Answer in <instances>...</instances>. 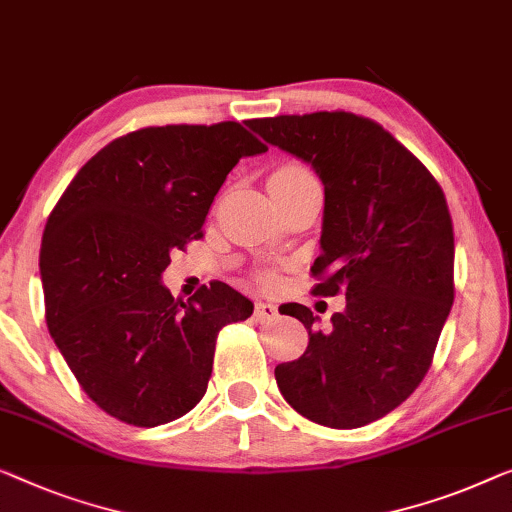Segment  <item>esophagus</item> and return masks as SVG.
<instances>
[{
  "mask_svg": "<svg viewBox=\"0 0 512 512\" xmlns=\"http://www.w3.org/2000/svg\"><path fill=\"white\" fill-rule=\"evenodd\" d=\"M274 316H277V307L268 305V302H256L254 318H256L258 323H268V321H272Z\"/></svg>",
  "mask_w": 512,
  "mask_h": 512,
  "instance_id": "1",
  "label": "esophagus"
}]
</instances>
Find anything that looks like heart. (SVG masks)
I'll return each instance as SVG.
<instances>
[{
	"mask_svg": "<svg viewBox=\"0 0 512 512\" xmlns=\"http://www.w3.org/2000/svg\"><path fill=\"white\" fill-rule=\"evenodd\" d=\"M307 175H309V170H305L302 166L286 164V166H279L277 170H274L268 182H291V180H300V177H307ZM261 281L263 284H272L274 277L272 274H263Z\"/></svg>",
	"mask_w": 512,
	"mask_h": 512,
	"instance_id": "obj_1",
	"label": "heart"
}]
</instances>
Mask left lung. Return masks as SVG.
Returning a JSON list of instances; mask_svg holds the SVG:
<instances>
[{"label": "left lung", "mask_w": 512, "mask_h": 512, "mask_svg": "<svg viewBox=\"0 0 512 512\" xmlns=\"http://www.w3.org/2000/svg\"><path fill=\"white\" fill-rule=\"evenodd\" d=\"M265 143L316 170L325 189L314 295L346 298L318 316L293 302L307 351L274 367L281 395L318 425L355 429L397 409L432 365L455 300V235L432 173L367 117L344 113L249 120Z\"/></svg>", "instance_id": "left-lung-1"}]
</instances>
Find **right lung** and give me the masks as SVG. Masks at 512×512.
Masks as SVG:
<instances>
[{
	"instance_id": "right-lung-1",
	"label": "right lung",
	"mask_w": 512,
	"mask_h": 512,
	"mask_svg": "<svg viewBox=\"0 0 512 512\" xmlns=\"http://www.w3.org/2000/svg\"><path fill=\"white\" fill-rule=\"evenodd\" d=\"M265 150L240 122L131 131L96 152L50 212L39 256L46 323L108 416L157 427L203 399L219 330L254 305L221 281L175 300L161 274L175 249L203 238L235 164Z\"/></svg>"
}]
</instances>
